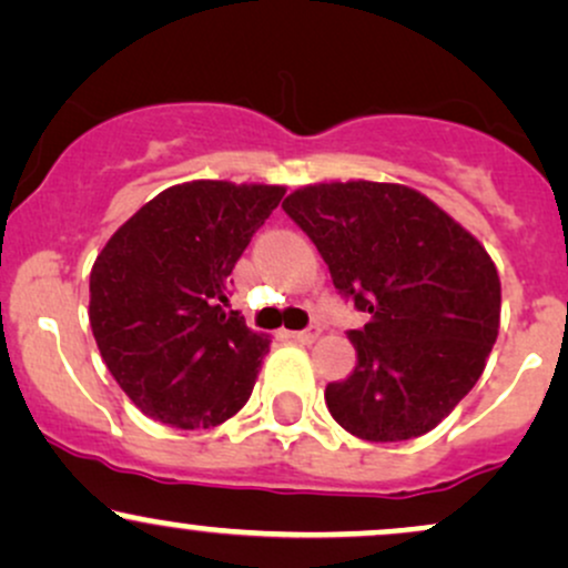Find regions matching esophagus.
<instances>
[{"mask_svg":"<svg viewBox=\"0 0 568 568\" xmlns=\"http://www.w3.org/2000/svg\"><path fill=\"white\" fill-rule=\"evenodd\" d=\"M288 336L293 341H298V344H314V341L320 338V327L312 325V327H306V331H293V333H288Z\"/></svg>","mask_w":568,"mask_h":568,"instance_id":"obj_1","label":"esophagus"}]
</instances>
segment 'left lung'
I'll use <instances>...</instances> for the list:
<instances>
[{"label": "left lung", "mask_w": 568, "mask_h": 568, "mask_svg": "<svg viewBox=\"0 0 568 568\" xmlns=\"http://www.w3.org/2000/svg\"><path fill=\"white\" fill-rule=\"evenodd\" d=\"M285 214L371 314L349 331L357 367L327 384L338 426L367 442L428 434L484 373L500 331V277L487 248L432 197L396 182H320Z\"/></svg>", "instance_id": "1"}]
</instances>
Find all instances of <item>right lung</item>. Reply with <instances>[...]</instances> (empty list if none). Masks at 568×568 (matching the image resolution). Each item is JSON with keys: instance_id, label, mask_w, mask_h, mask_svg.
I'll return each instance as SVG.
<instances>
[{"instance_id": "add662e5", "label": "right lung", "mask_w": 568, "mask_h": 568, "mask_svg": "<svg viewBox=\"0 0 568 568\" xmlns=\"http://www.w3.org/2000/svg\"><path fill=\"white\" fill-rule=\"evenodd\" d=\"M283 195V184H174L94 258L89 325L115 384L148 418L195 432L248 402L270 336L224 306L237 258Z\"/></svg>"}]
</instances>
